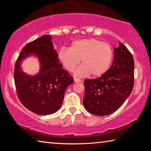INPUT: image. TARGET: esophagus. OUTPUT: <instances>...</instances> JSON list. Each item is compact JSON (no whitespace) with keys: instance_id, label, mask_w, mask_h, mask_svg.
Instances as JSON below:
<instances>
[{"instance_id":"obj_1","label":"esophagus","mask_w":151,"mask_h":151,"mask_svg":"<svg viewBox=\"0 0 151 151\" xmlns=\"http://www.w3.org/2000/svg\"><path fill=\"white\" fill-rule=\"evenodd\" d=\"M74 81L75 82V83H78V82H81V80L80 78H76V77H74Z\"/></svg>"}]
</instances>
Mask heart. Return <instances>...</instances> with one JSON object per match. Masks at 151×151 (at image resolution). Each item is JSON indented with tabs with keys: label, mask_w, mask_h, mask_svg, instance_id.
Listing matches in <instances>:
<instances>
[{
	"label": "heart",
	"mask_w": 151,
	"mask_h": 151,
	"mask_svg": "<svg viewBox=\"0 0 151 151\" xmlns=\"http://www.w3.org/2000/svg\"><path fill=\"white\" fill-rule=\"evenodd\" d=\"M113 50L108 43L96 39L75 40L70 48H63L58 52V58L68 71L75 70L76 76L83 77L91 75L99 77L109 70L113 58Z\"/></svg>",
	"instance_id": "heart-1"
}]
</instances>
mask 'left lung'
<instances>
[{
  "label": "left lung",
  "instance_id": "left-lung-1",
  "mask_svg": "<svg viewBox=\"0 0 151 151\" xmlns=\"http://www.w3.org/2000/svg\"><path fill=\"white\" fill-rule=\"evenodd\" d=\"M114 52L113 63L104 75L84 81V106L94 115L113 113L123 104L133 88L134 63L132 54L122 42L114 48Z\"/></svg>",
  "mask_w": 151,
  "mask_h": 151
}]
</instances>
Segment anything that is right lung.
<instances>
[{
    "mask_svg": "<svg viewBox=\"0 0 151 151\" xmlns=\"http://www.w3.org/2000/svg\"><path fill=\"white\" fill-rule=\"evenodd\" d=\"M35 54L42 68L39 75L27 76L20 70L19 64L27 55ZM58 55L53 48L50 35H43L22 48L14 66V79L17 94L23 105L40 115L57 112L63 103L66 88L74 80L62 68Z\"/></svg>",
    "mask_w": 151,
    "mask_h": 151,
    "instance_id": "1",
    "label": "right lung"
}]
</instances>
